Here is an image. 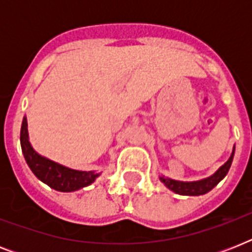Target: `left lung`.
I'll return each mask as SVG.
<instances>
[{"instance_id": "left-lung-1", "label": "left lung", "mask_w": 252, "mask_h": 252, "mask_svg": "<svg viewBox=\"0 0 252 252\" xmlns=\"http://www.w3.org/2000/svg\"><path fill=\"white\" fill-rule=\"evenodd\" d=\"M234 150H233V153H231L230 158L227 159L226 163L221 166L213 175L207 178V179L197 180V182H179V180L168 179V178H165V176H161V182L162 183H165L166 187L170 188V189L175 192V193H179V195H204V193H207V192L211 191L212 188H215L216 186L226 176L227 171H229V168H230L231 166V162H233Z\"/></svg>"}]
</instances>
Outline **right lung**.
Instances as JSON below:
<instances>
[{
  "label": "right lung",
  "mask_w": 252,
  "mask_h": 252,
  "mask_svg": "<svg viewBox=\"0 0 252 252\" xmlns=\"http://www.w3.org/2000/svg\"><path fill=\"white\" fill-rule=\"evenodd\" d=\"M21 145L22 152L25 156L31 171L35 174L37 179L48 184L49 187L61 192L77 191L80 188H84L91 184L99 174L94 171H77L72 168L61 166L56 162L41 157L32 149V146L29 141V133H27V119L23 118L21 128Z\"/></svg>",
  "instance_id": "right-lung-1"
}]
</instances>
